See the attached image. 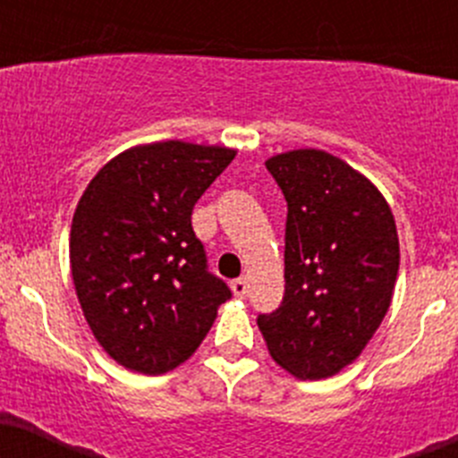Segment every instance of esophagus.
Masks as SVG:
<instances>
[{
	"mask_svg": "<svg viewBox=\"0 0 458 458\" xmlns=\"http://www.w3.org/2000/svg\"><path fill=\"white\" fill-rule=\"evenodd\" d=\"M232 292H233V297L245 299L247 297V281H245V278H236V281H232Z\"/></svg>",
	"mask_w": 458,
	"mask_h": 458,
	"instance_id": "1",
	"label": "esophagus"
}]
</instances>
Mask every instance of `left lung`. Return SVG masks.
<instances>
[{
  "label": "left lung",
  "instance_id": "1",
  "mask_svg": "<svg viewBox=\"0 0 458 458\" xmlns=\"http://www.w3.org/2000/svg\"><path fill=\"white\" fill-rule=\"evenodd\" d=\"M265 166L287 202L285 294L259 328L278 367L324 380L355 362L389 310L394 213L371 180L326 150L281 152Z\"/></svg>",
  "mask_w": 458,
  "mask_h": 458
}]
</instances>
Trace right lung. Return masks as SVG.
<instances>
[{
  "label": "right lung",
  "mask_w": 458,
  "mask_h": 458,
  "mask_svg": "<svg viewBox=\"0 0 458 458\" xmlns=\"http://www.w3.org/2000/svg\"><path fill=\"white\" fill-rule=\"evenodd\" d=\"M233 157L180 139L143 143L107 161L78 199L73 285L96 342L121 367L143 376L180 367L232 297L208 274L191 213Z\"/></svg>",
  "instance_id": "add662e5"
}]
</instances>
